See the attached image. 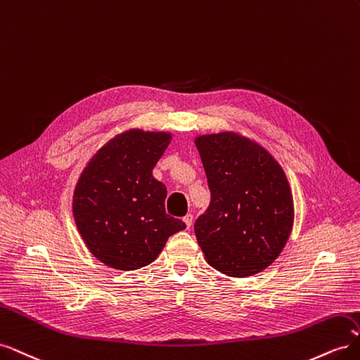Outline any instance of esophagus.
Instances as JSON below:
<instances>
[{
    "label": "esophagus",
    "mask_w": 360,
    "mask_h": 360,
    "mask_svg": "<svg viewBox=\"0 0 360 360\" xmlns=\"http://www.w3.org/2000/svg\"><path fill=\"white\" fill-rule=\"evenodd\" d=\"M183 221H184V224H186L188 228H191L192 226V221H193V216L192 214H186V216L183 217Z\"/></svg>",
    "instance_id": "obj_1"
}]
</instances>
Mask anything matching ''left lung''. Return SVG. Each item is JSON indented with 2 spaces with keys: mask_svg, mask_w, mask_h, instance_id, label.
<instances>
[{
  "mask_svg": "<svg viewBox=\"0 0 360 360\" xmlns=\"http://www.w3.org/2000/svg\"><path fill=\"white\" fill-rule=\"evenodd\" d=\"M212 193L193 231L207 263L236 278L257 275L284 249L294 219L284 171L270 153L233 132L195 139Z\"/></svg>",
  "mask_w": 360,
  "mask_h": 360,
  "instance_id": "obj_1",
  "label": "left lung"
}]
</instances>
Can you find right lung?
<instances>
[{"label": "right lung", "instance_id": "add662e5", "mask_svg": "<svg viewBox=\"0 0 360 360\" xmlns=\"http://www.w3.org/2000/svg\"><path fill=\"white\" fill-rule=\"evenodd\" d=\"M171 135L134 129L106 143L82 171L73 193L76 226L90 252L118 270L158 258L186 224L165 212L167 188L153 168Z\"/></svg>", "mask_w": 360, "mask_h": 360}]
</instances>
